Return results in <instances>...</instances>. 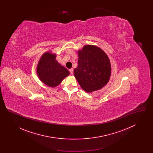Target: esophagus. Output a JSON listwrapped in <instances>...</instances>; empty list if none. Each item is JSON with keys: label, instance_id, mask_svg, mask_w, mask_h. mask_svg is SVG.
<instances>
[{"label": "esophagus", "instance_id": "34e87169", "mask_svg": "<svg viewBox=\"0 0 153 153\" xmlns=\"http://www.w3.org/2000/svg\"><path fill=\"white\" fill-rule=\"evenodd\" d=\"M69 72L71 74H73V68H71L69 69Z\"/></svg>", "mask_w": 153, "mask_h": 153}]
</instances>
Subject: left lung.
Instances as JSON below:
<instances>
[{
    "mask_svg": "<svg viewBox=\"0 0 153 153\" xmlns=\"http://www.w3.org/2000/svg\"><path fill=\"white\" fill-rule=\"evenodd\" d=\"M78 54V65L74 70V75L81 87L87 92H92L104 87L111 71L105 53L96 46L86 45Z\"/></svg>",
    "mask_w": 153,
    "mask_h": 153,
    "instance_id": "obj_1",
    "label": "left lung"
}]
</instances>
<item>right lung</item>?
Masks as SVG:
<instances>
[{"mask_svg":"<svg viewBox=\"0 0 153 153\" xmlns=\"http://www.w3.org/2000/svg\"><path fill=\"white\" fill-rule=\"evenodd\" d=\"M56 54L49 52L44 53L37 66V74L39 79L49 87L58 85L69 72L56 60Z\"/></svg>","mask_w":153,"mask_h":153,"instance_id":"1","label":"right lung"}]
</instances>
